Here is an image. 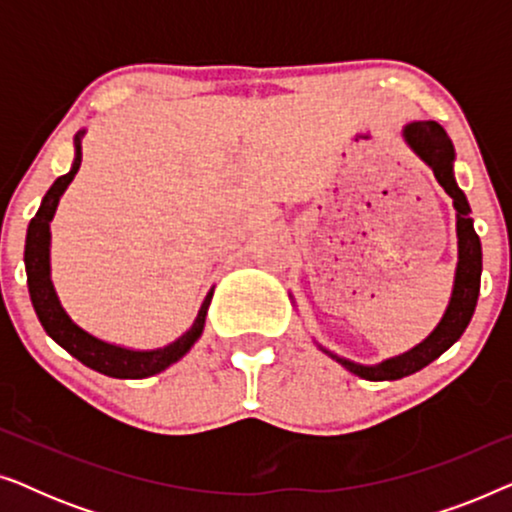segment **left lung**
I'll list each match as a JSON object with an SVG mask.
<instances>
[{"label": "left lung", "instance_id": "left-lung-1", "mask_svg": "<svg viewBox=\"0 0 512 512\" xmlns=\"http://www.w3.org/2000/svg\"><path fill=\"white\" fill-rule=\"evenodd\" d=\"M401 135L405 144L417 153L419 160H424L431 167L433 177L438 179V184L452 198V207L457 212V270H454L450 303H447L438 326L419 345L408 349V352L366 366V363H356L345 359V356H338L317 342L321 352H326L340 366H345L349 373L359 375L363 380H401V377L417 373V370L429 366L431 361H436L466 331L480 296L482 244L473 228L471 205H468L464 191H461L457 179H454V158H457V153H454L452 139L447 137L443 125L436 121H415L405 125Z\"/></svg>", "mask_w": 512, "mask_h": 512}]
</instances>
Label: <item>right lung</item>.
<instances>
[{"instance_id":"obj_1","label":"right lung","mask_w":512,"mask_h":512,"mask_svg":"<svg viewBox=\"0 0 512 512\" xmlns=\"http://www.w3.org/2000/svg\"><path fill=\"white\" fill-rule=\"evenodd\" d=\"M86 135V130H79L74 137V163L72 170L62 174L53 181V186L48 188V193L41 200L39 212L34 214V219L27 226L25 237V272H27V289H30V300L34 312L48 333V338H53L58 345L79 359L83 366L97 370V373L118 377V380H142V377H151L156 373H163L165 368H170L172 363L191 352V347L198 342V338L205 331V319L209 303H212L214 289L202 300L198 317H195L193 326L186 333H181L177 340L170 342L165 347L156 349H132L116 345V342H107L97 335L88 333L86 328H81L76 321L69 317L65 307H62L58 291H55L53 279H51V221L58 209V202L62 193L67 191V186L72 184L81 167V139Z\"/></svg>"}]
</instances>
